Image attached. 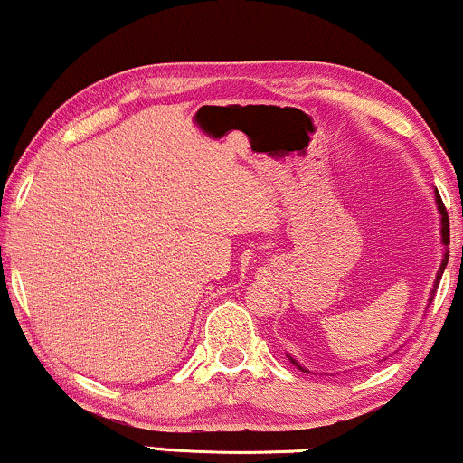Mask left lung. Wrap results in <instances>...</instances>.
Returning <instances> with one entry per match:
<instances>
[{"label": "left lung", "instance_id": "8db88e82", "mask_svg": "<svg viewBox=\"0 0 463 463\" xmlns=\"http://www.w3.org/2000/svg\"><path fill=\"white\" fill-rule=\"evenodd\" d=\"M435 202H438V211H439V215H442V243L446 248H449V243H450V228H449V213H446V209H444V204H442V198H439V194L438 191H435ZM446 263H449V250H446L444 252V259H442V265H439V272H438V276H435V285H433V289H431V296L435 294V289H438V285H439V279H442V274H444V268H446ZM433 300V298H431ZM294 361V359H291ZM296 364V361H294ZM298 365L300 370H305L302 368L300 364H296ZM307 372V370H305Z\"/></svg>", "mask_w": 463, "mask_h": 463}]
</instances>
